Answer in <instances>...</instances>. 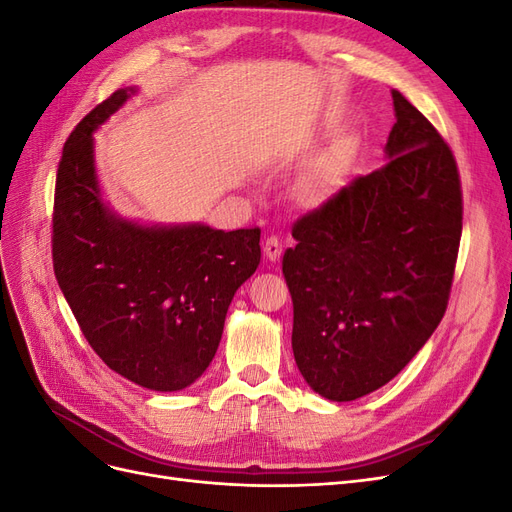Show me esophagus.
<instances>
[{"label": "esophagus", "mask_w": 512, "mask_h": 512, "mask_svg": "<svg viewBox=\"0 0 512 512\" xmlns=\"http://www.w3.org/2000/svg\"><path fill=\"white\" fill-rule=\"evenodd\" d=\"M265 256L269 260H277L282 256V239L275 237V235H269L267 241H265Z\"/></svg>", "instance_id": "1"}]
</instances>
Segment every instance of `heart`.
I'll return each mask as SVG.
<instances>
[{"mask_svg": "<svg viewBox=\"0 0 512 512\" xmlns=\"http://www.w3.org/2000/svg\"><path fill=\"white\" fill-rule=\"evenodd\" d=\"M346 164H348L346 151L335 149V151L324 153V156L309 168V173L299 183L301 203L312 205V207L322 205L324 200L333 194L337 181L342 179Z\"/></svg>", "mask_w": 512, "mask_h": 512, "instance_id": "heart-1", "label": "heart"}]
</instances>
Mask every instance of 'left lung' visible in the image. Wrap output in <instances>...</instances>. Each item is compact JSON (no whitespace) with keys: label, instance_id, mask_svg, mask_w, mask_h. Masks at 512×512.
Listing matches in <instances>:
<instances>
[{"label":"left lung","instance_id":"8db88e82","mask_svg":"<svg viewBox=\"0 0 512 512\" xmlns=\"http://www.w3.org/2000/svg\"><path fill=\"white\" fill-rule=\"evenodd\" d=\"M386 162L292 226L282 271L292 352L331 401L380 389L425 346L446 312L463 198L451 147L393 89Z\"/></svg>","mask_w":512,"mask_h":512}]
</instances>
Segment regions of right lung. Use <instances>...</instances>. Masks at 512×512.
I'll return each mask as SVG.
<instances>
[{"instance_id": "1", "label": "right lung", "mask_w": 512, "mask_h": 512, "mask_svg": "<svg viewBox=\"0 0 512 512\" xmlns=\"http://www.w3.org/2000/svg\"><path fill=\"white\" fill-rule=\"evenodd\" d=\"M134 94L117 89L74 128L53 207L57 284L100 359L151 391H181L213 361L228 305L260 262V228L141 226L100 194L94 130Z\"/></svg>"}]
</instances>
